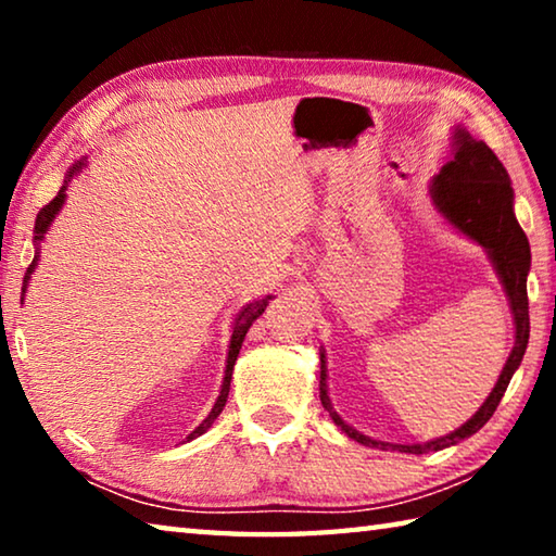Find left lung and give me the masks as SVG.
<instances>
[{"instance_id":"1","label":"left lung","mask_w":556,"mask_h":556,"mask_svg":"<svg viewBox=\"0 0 556 556\" xmlns=\"http://www.w3.org/2000/svg\"><path fill=\"white\" fill-rule=\"evenodd\" d=\"M454 156L451 162L441 166V172L429 181V195L434 203L437 213L444 218L451 228L473 240L485 250L488 260L501 279L503 291L507 296L515 324V345L501 370L495 388L488 394L485 402L470 417L466 425L446 437L425 441V444H390V441H378L361 434V431L345 425L341 414L333 409L331 397H328V368H326V351H321V380H318V397L326 412L331 414L336 427H341L345 437L370 448L382 451H400V454H429V451H441L454 446L458 441L473 437L488 419L493 417L497 404L510 384L515 370L520 368L522 355L530 341V312H527V275H530L532 255L527 235L515 218V191L510 186L501 159L493 154L483 139H476L466 127H454V139H451Z\"/></svg>"}]
</instances>
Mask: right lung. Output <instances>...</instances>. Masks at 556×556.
Segmentation results:
<instances>
[{
	"label": "right lung",
	"mask_w": 556,
	"mask_h": 556,
	"mask_svg": "<svg viewBox=\"0 0 556 556\" xmlns=\"http://www.w3.org/2000/svg\"><path fill=\"white\" fill-rule=\"evenodd\" d=\"M86 166H88V156L80 159V162H75V164L68 168V174H65V181H63V186H61V191L55 193V199H53L49 205H43V208L39 211V215H36V223H34V248H36V250H34V262H31L29 269H26V275H24V285H22V294H24V296H26V289H29V281H31L34 269L39 267V260H41V242H43V238H46V232L51 230L55 215L61 213L63 203H65V191H68V184L73 181V176H78ZM24 296H22V301H24ZM269 301H271V294L262 296V299H255V301H250V304H244V306L240 308V312H238V316H235L232 333H230V343H228V357H225V375H223L220 394H218V400H215V404H213V409H211L208 417H205V419L201 421V425L195 427V429L191 431V434L186 437V441H193L195 437L205 434V431H208V429L213 427V421L218 419V414L223 412L225 402H228L230 380H232V368H235V361H238V355H240V348H242L244 336H248L250 326L255 324L262 314H265V308H267Z\"/></svg>",
	"instance_id": "obj_1"
}]
</instances>
